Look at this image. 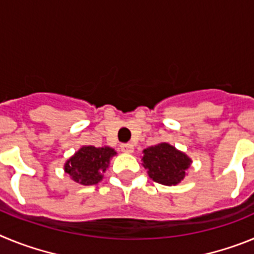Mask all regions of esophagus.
Returning <instances> with one entry per match:
<instances>
[{
    "mask_svg": "<svg viewBox=\"0 0 254 254\" xmlns=\"http://www.w3.org/2000/svg\"><path fill=\"white\" fill-rule=\"evenodd\" d=\"M121 150H122L123 152H132L133 151V145H132L131 142H127V143H122L121 145Z\"/></svg>",
    "mask_w": 254,
    "mask_h": 254,
    "instance_id": "34e87169",
    "label": "esophagus"
}]
</instances>
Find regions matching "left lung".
I'll list each match as a JSON object with an SVG mask.
<instances>
[{"label": "left lung", "instance_id": "left-lung-1", "mask_svg": "<svg viewBox=\"0 0 254 254\" xmlns=\"http://www.w3.org/2000/svg\"><path fill=\"white\" fill-rule=\"evenodd\" d=\"M142 161L143 167L149 169L150 178L165 186L178 185L190 165L187 155L165 142L143 150Z\"/></svg>", "mask_w": 254, "mask_h": 254}]
</instances>
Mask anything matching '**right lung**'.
I'll return each instance as SVG.
<instances>
[{
  "label": "right lung",
  "mask_w": 254,
  "mask_h": 254,
  "mask_svg": "<svg viewBox=\"0 0 254 254\" xmlns=\"http://www.w3.org/2000/svg\"><path fill=\"white\" fill-rule=\"evenodd\" d=\"M117 152L112 147L84 146L64 164V170L75 182L84 186L96 185L102 181V173Z\"/></svg>",
  "instance_id": "right-lung-1"
}]
</instances>
